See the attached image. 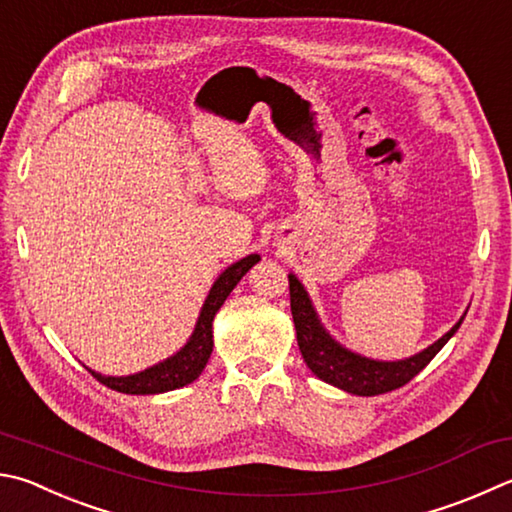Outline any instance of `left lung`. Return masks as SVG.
<instances>
[{"instance_id":"left-lung-1","label":"left lung","mask_w":512,"mask_h":512,"mask_svg":"<svg viewBox=\"0 0 512 512\" xmlns=\"http://www.w3.org/2000/svg\"><path fill=\"white\" fill-rule=\"evenodd\" d=\"M288 288H291V313L295 322L297 345H300L306 367L324 383L345 389V392L356 396L385 394L410 383L418 371L425 369L427 362L443 349L445 342L457 333L463 318H466L463 315L443 338L410 358L392 362L374 360L353 353L351 349L342 347L338 340L331 338V333L322 327L318 313L313 309L309 293H306V288L293 273L288 275Z\"/></svg>"}]
</instances>
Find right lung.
<instances>
[{
  "label": "right lung",
  "instance_id": "1",
  "mask_svg": "<svg viewBox=\"0 0 512 512\" xmlns=\"http://www.w3.org/2000/svg\"><path fill=\"white\" fill-rule=\"evenodd\" d=\"M259 262V255H248L239 259L232 266H228L224 273L217 277V282L212 284L206 302L201 306L199 320L194 324V331L190 340L174 353V356L165 358L163 362L154 367H147L145 371H138L132 376H102L98 371L89 369L91 376L100 380L102 385L116 389L120 394H163L172 392L190 385L192 380H197L199 374L206 367V362L212 353V320H215L221 304L226 302L232 288L239 284L250 268Z\"/></svg>",
  "mask_w": 512,
  "mask_h": 512
}]
</instances>
